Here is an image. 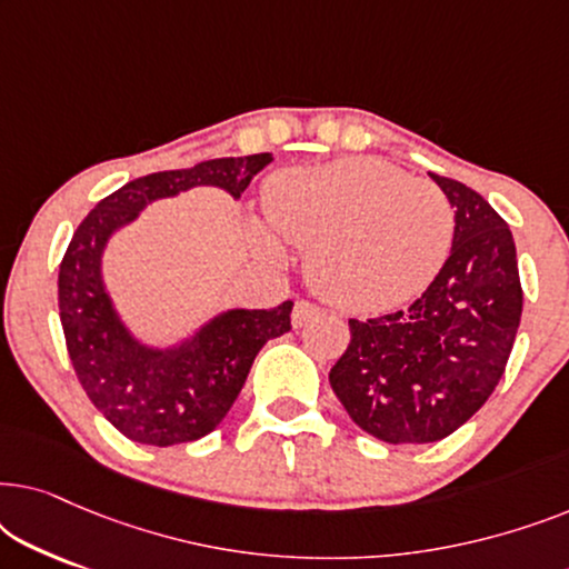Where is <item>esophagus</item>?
Returning <instances> with one entry per match:
<instances>
[{
	"mask_svg": "<svg viewBox=\"0 0 569 569\" xmlns=\"http://www.w3.org/2000/svg\"><path fill=\"white\" fill-rule=\"evenodd\" d=\"M318 313H321V308H316L313 302L298 300V302H295V308H292V326H295V329H300V326H306L310 318H316Z\"/></svg>",
	"mask_w": 569,
	"mask_h": 569,
	"instance_id": "34e87169",
	"label": "esophagus"
}]
</instances>
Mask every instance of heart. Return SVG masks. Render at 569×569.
I'll use <instances>...</instances> for the list:
<instances>
[{"label": "heart", "mask_w": 569, "mask_h": 569, "mask_svg": "<svg viewBox=\"0 0 569 569\" xmlns=\"http://www.w3.org/2000/svg\"><path fill=\"white\" fill-rule=\"evenodd\" d=\"M263 214L274 233L261 222L248 228L261 259L284 261L279 238L306 248L310 287L352 313H383L417 298L446 263L456 228L438 186L372 158L271 176Z\"/></svg>", "instance_id": "heart-1"}]
</instances>
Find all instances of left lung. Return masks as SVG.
I'll list each match as a JSON object with an SVG mask.
<instances>
[{
	"instance_id": "1",
	"label": "left lung",
	"mask_w": 569,
	"mask_h": 569,
	"mask_svg": "<svg viewBox=\"0 0 569 569\" xmlns=\"http://www.w3.org/2000/svg\"><path fill=\"white\" fill-rule=\"evenodd\" d=\"M456 209L453 246L407 310L349 321V347L329 383L357 427L391 446L448 438L500 383L523 290L516 240L485 197L430 173Z\"/></svg>"
}]
</instances>
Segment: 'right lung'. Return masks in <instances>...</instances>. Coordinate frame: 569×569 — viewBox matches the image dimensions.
<instances>
[{"instance_id":"1","label":"right lung","mask_w":569,"mask_h":569,"mask_svg":"<svg viewBox=\"0 0 569 569\" xmlns=\"http://www.w3.org/2000/svg\"><path fill=\"white\" fill-rule=\"evenodd\" d=\"M271 160V152H259L134 178L98 201L74 230L59 267L69 360L96 409L129 440L168 448L212 432L236 403L259 349L290 331L292 300L271 310H222L173 345H150L129 329L108 292V243L152 201L199 186L238 201Z\"/></svg>"}]
</instances>
